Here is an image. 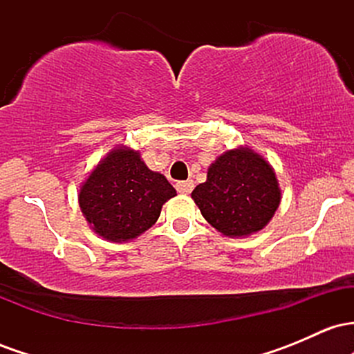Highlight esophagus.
Here are the masks:
<instances>
[{
    "instance_id": "1",
    "label": "esophagus",
    "mask_w": 354,
    "mask_h": 354,
    "mask_svg": "<svg viewBox=\"0 0 354 354\" xmlns=\"http://www.w3.org/2000/svg\"><path fill=\"white\" fill-rule=\"evenodd\" d=\"M193 188H194V185H193V181H191V180L176 183L178 193H181V194H189L191 191H193Z\"/></svg>"
}]
</instances>
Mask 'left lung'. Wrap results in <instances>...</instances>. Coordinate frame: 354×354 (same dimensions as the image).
I'll return each mask as SVG.
<instances>
[{
  "instance_id": "obj_1",
  "label": "left lung",
  "mask_w": 354,
  "mask_h": 354,
  "mask_svg": "<svg viewBox=\"0 0 354 354\" xmlns=\"http://www.w3.org/2000/svg\"><path fill=\"white\" fill-rule=\"evenodd\" d=\"M191 198L223 236L248 238L274 216L281 188L273 166L245 145L219 154Z\"/></svg>"
}]
</instances>
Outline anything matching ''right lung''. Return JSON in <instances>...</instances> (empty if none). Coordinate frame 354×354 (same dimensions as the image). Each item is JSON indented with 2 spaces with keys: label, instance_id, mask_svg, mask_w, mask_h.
Returning <instances> with one entry per match:
<instances>
[{
  "label": "right lung",
  "instance_id": "1",
  "mask_svg": "<svg viewBox=\"0 0 354 354\" xmlns=\"http://www.w3.org/2000/svg\"><path fill=\"white\" fill-rule=\"evenodd\" d=\"M176 189L151 171L141 154L118 145L81 183L78 203L89 228L111 243H126L149 230Z\"/></svg>",
  "mask_w": 354,
  "mask_h": 354
}]
</instances>
